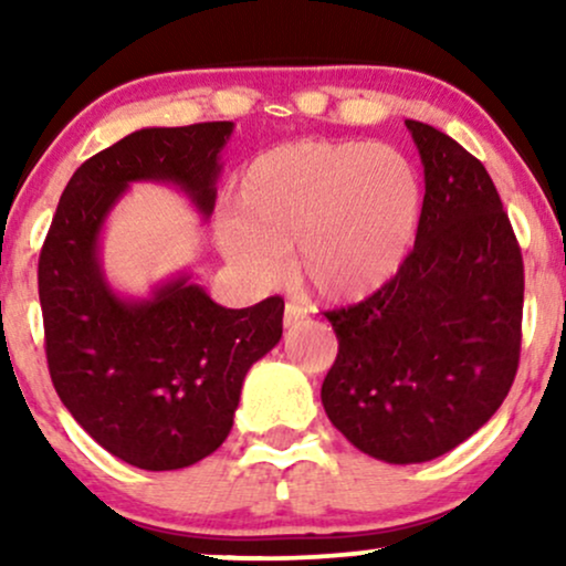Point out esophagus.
Here are the masks:
<instances>
[{
	"instance_id": "esophagus-1",
	"label": "esophagus",
	"mask_w": 566,
	"mask_h": 566,
	"mask_svg": "<svg viewBox=\"0 0 566 566\" xmlns=\"http://www.w3.org/2000/svg\"><path fill=\"white\" fill-rule=\"evenodd\" d=\"M303 319H305V308H303V305H297V303H292V301L284 303V327H295V324L303 322Z\"/></svg>"
}]
</instances>
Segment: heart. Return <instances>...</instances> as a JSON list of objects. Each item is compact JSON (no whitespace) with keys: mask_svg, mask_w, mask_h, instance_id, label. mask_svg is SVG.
Masks as SVG:
<instances>
[{"mask_svg":"<svg viewBox=\"0 0 566 566\" xmlns=\"http://www.w3.org/2000/svg\"><path fill=\"white\" fill-rule=\"evenodd\" d=\"M237 212L218 220V247L250 282L287 269L322 301L378 292L405 263L423 210L415 165L365 140H292L258 154L237 180Z\"/></svg>","mask_w":566,"mask_h":566,"instance_id":"b5f03b06","label":"heart"}]
</instances>
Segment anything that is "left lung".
<instances>
[{
    "mask_svg": "<svg viewBox=\"0 0 566 566\" xmlns=\"http://www.w3.org/2000/svg\"><path fill=\"white\" fill-rule=\"evenodd\" d=\"M426 175L412 252L367 301L327 311L337 356L322 405L356 450L426 463L476 433L511 391L524 263L490 172L407 119Z\"/></svg>",
    "mask_w": 566,
    "mask_h": 566,
    "instance_id": "8db88e82",
    "label": "left lung"
}]
</instances>
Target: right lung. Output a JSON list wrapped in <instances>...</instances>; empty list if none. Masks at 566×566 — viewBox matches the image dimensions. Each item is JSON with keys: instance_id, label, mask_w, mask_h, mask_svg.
<instances>
[{"instance_id": "obj_1", "label": "right lung", "mask_w": 566, "mask_h": 566, "mask_svg": "<svg viewBox=\"0 0 566 566\" xmlns=\"http://www.w3.org/2000/svg\"><path fill=\"white\" fill-rule=\"evenodd\" d=\"M233 122L146 127L71 175L39 255L50 378L103 450L143 471L199 463L233 426L247 369L282 337L279 295L223 308L178 274L148 297L114 292L101 231L129 184H170L205 218Z\"/></svg>"}]
</instances>
